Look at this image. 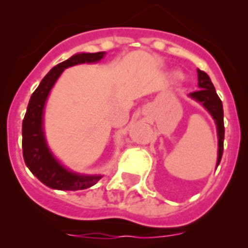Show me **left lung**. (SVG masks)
<instances>
[{"instance_id": "8db88e82", "label": "left lung", "mask_w": 248, "mask_h": 248, "mask_svg": "<svg viewBox=\"0 0 248 248\" xmlns=\"http://www.w3.org/2000/svg\"><path fill=\"white\" fill-rule=\"evenodd\" d=\"M198 72V91L189 93L192 98L201 102L212 115L217 124V132H218V158H217V167L221 162L222 155H223V141H224V122H223V106L219 99L218 94L216 93L214 84L210 80L209 76L205 72L197 69Z\"/></svg>"}]
</instances>
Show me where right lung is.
Returning <instances> with one entry per match:
<instances>
[{
	"mask_svg": "<svg viewBox=\"0 0 248 248\" xmlns=\"http://www.w3.org/2000/svg\"><path fill=\"white\" fill-rule=\"evenodd\" d=\"M104 52L77 54L56 64L41 81L30 98L22 120V155L32 174L47 187L61 191H79L93 186L101 176H85L64 169L50 154L43 133V109L46 97L64 68L85 62H97Z\"/></svg>",
	"mask_w": 248,
	"mask_h": 248,
	"instance_id": "right-lung-1",
	"label": "right lung"
}]
</instances>
